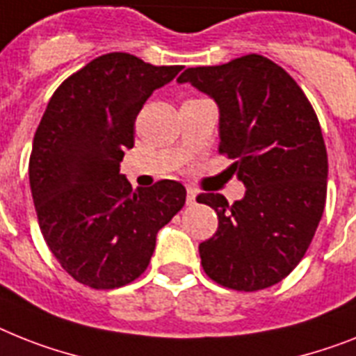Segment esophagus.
<instances>
[{"label": "esophagus", "mask_w": 356, "mask_h": 356, "mask_svg": "<svg viewBox=\"0 0 356 356\" xmlns=\"http://www.w3.org/2000/svg\"><path fill=\"white\" fill-rule=\"evenodd\" d=\"M196 196H198V191L193 189V187H187V205L196 204Z\"/></svg>", "instance_id": "esophagus-1"}]
</instances>
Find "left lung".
I'll list each match as a JSON object with an SVG mask.
<instances>
[{"label":"left lung","mask_w":356,"mask_h":356,"mask_svg":"<svg viewBox=\"0 0 356 356\" xmlns=\"http://www.w3.org/2000/svg\"><path fill=\"white\" fill-rule=\"evenodd\" d=\"M220 108L218 152L234 163L245 196L202 193L218 214L200 243L205 275L234 291H258L286 278L304 258L327 195V152L315 108L295 79L266 56L248 54L178 78Z\"/></svg>","instance_id":"8db88e82"}]
</instances>
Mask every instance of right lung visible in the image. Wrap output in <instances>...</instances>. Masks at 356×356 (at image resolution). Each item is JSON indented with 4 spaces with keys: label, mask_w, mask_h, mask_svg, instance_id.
Listing matches in <instances>:
<instances>
[{
    "label": "right lung",
    "mask_w": 356,
    "mask_h": 356,
    "mask_svg": "<svg viewBox=\"0 0 356 356\" xmlns=\"http://www.w3.org/2000/svg\"><path fill=\"white\" fill-rule=\"evenodd\" d=\"M180 70L111 52L69 76L47 105L29 161L32 200L47 245L83 286L116 289L136 280L158 231L184 207L180 181L132 189L120 175L138 113Z\"/></svg>",
    "instance_id": "1"
}]
</instances>
